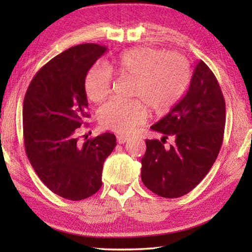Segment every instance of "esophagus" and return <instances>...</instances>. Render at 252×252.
Returning a JSON list of instances; mask_svg holds the SVG:
<instances>
[{"label": "esophagus", "instance_id": "1", "mask_svg": "<svg viewBox=\"0 0 252 252\" xmlns=\"http://www.w3.org/2000/svg\"><path fill=\"white\" fill-rule=\"evenodd\" d=\"M127 140H129V138H127V136H123V135H118L117 136V141H118V143H120V144L126 143Z\"/></svg>", "mask_w": 252, "mask_h": 252}]
</instances>
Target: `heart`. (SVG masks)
I'll return each mask as SVG.
<instances>
[{
  "instance_id": "obj_1",
  "label": "heart",
  "mask_w": 252,
  "mask_h": 252,
  "mask_svg": "<svg viewBox=\"0 0 252 252\" xmlns=\"http://www.w3.org/2000/svg\"><path fill=\"white\" fill-rule=\"evenodd\" d=\"M108 69L134 80L132 96L141 99L158 116L178 103L190 81V65L185 57L150 46L126 51L109 63ZM84 89L89 99L100 103L111 92L110 73L103 67L93 66L85 76ZM143 102L109 101L97 111V120L104 129L127 134L147 120L148 108Z\"/></svg>"
}]
</instances>
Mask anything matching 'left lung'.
<instances>
[{
	"label": "left lung",
	"instance_id": "left-lung-1",
	"mask_svg": "<svg viewBox=\"0 0 252 252\" xmlns=\"http://www.w3.org/2000/svg\"><path fill=\"white\" fill-rule=\"evenodd\" d=\"M225 125V103L215 74L203 61L194 66L185 96L151 126L161 141L146 140L141 179L152 192L179 198L197 187L219 155ZM170 136L174 143L164 146Z\"/></svg>",
	"mask_w": 252,
	"mask_h": 252
}]
</instances>
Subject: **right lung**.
I'll use <instances>...</instances> for the list:
<instances>
[{"mask_svg":"<svg viewBox=\"0 0 252 252\" xmlns=\"http://www.w3.org/2000/svg\"><path fill=\"white\" fill-rule=\"evenodd\" d=\"M108 48L80 44L57 55L34 75L23 102L25 152L41 181L60 197L82 200L102 186L106 158L117 146L109 132L79 142L88 99L85 76Z\"/></svg>","mask_w":252,"mask_h":252,"instance_id":"1","label":"right lung"}]
</instances>
